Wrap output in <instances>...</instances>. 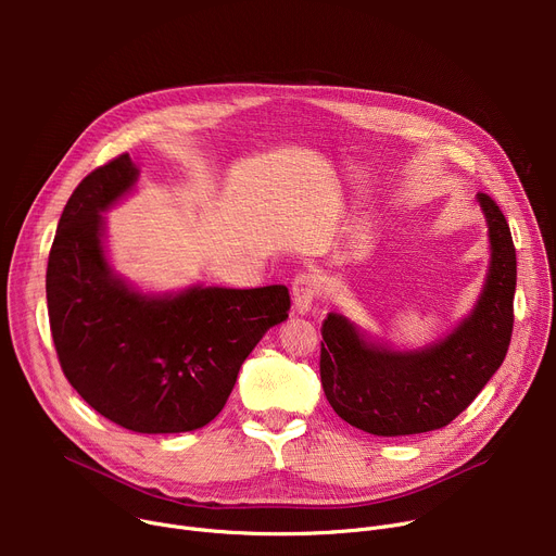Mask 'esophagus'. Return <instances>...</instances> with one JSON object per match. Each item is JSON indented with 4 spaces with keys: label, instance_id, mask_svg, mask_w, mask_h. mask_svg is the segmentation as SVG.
<instances>
[{
    "label": "esophagus",
    "instance_id": "34e87169",
    "mask_svg": "<svg viewBox=\"0 0 556 556\" xmlns=\"http://www.w3.org/2000/svg\"><path fill=\"white\" fill-rule=\"evenodd\" d=\"M323 295V281L311 270L300 273L293 279V304L298 308V313H306L311 311L313 302Z\"/></svg>",
    "mask_w": 556,
    "mask_h": 556
}]
</instances>
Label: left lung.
<instances>
[{"label":"left lung","mask_w":556,"mask_h":556,"mask_svg":"<svg viewBox=\"0 0 556 556\" xmlns=\"http://www.w3.org/2000/svg\"><path fill=\"white\" fill-rule=\"evenodd\" d=\"M489 220L491 268L469 319L419 354L367 344L336 313L323 323L319 376L340 419L369 434L401 437L448 426L503 365L514 331L516 248L495 200L478 193Z\"/></svg>","instance_id":"left-lung-1"}]
</instances>
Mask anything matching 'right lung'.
<instances>
[{
  "mask_svg": "<svg viewBox=\"0 0 556 556\" xmlns=\"http://www.w3.org/2000/svg\"><path fill=\"white\" fill-rule=\"evenodd\" d=\"M135 180L124 153L67 200L47 263L49 327L65 378L99 415L143 434L189 432L223 410L243 361L288 317L290 295L286 286L132 293L110 275L101 212Z\"/></svg>",
  "mask_w": 556,
  "mask_h": 556,
  "instance_id": "1",
  "label": "right lung"
}]
</instances>
